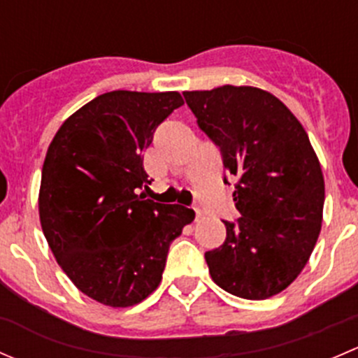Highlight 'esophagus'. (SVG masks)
<instances>
[{"mask_svg": "<svg viewBox=\"0 0 358 358\" xmlns=\"http://www.w3.org/2000/svg\"><path fill=\"white\" fill-rule=\"evenodd\" d=\"M201 218H202V211L201 209H196V222H199Z\"/></svg>", "mask_w": 358, "mask_h": 358, "instance_id": "34e87169", "label": "esophagus"}]
</instances>
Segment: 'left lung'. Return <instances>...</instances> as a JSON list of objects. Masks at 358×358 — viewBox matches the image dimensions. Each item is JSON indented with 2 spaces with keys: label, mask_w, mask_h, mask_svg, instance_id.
Segmentation results:
<instances>
[{
  "label": "left lung",
  "mask_w": 358,
  "mask_h": 358,
  "mask_svg": "<svg viewBox=\"0 0 358 358\" xmlns=\"http://www.w3.org/2000/svg\"><path fill=\"white\" fill-rule=\"evenodd\" d=\"M183 96L237 178L241 218L225 222V243L204 255L211 279L239 298H272L294 282L319 239V157L301 122L265 90L225 85Z\"/></svg>",
  "instance_id": "8db88e82"
}]
</instances>
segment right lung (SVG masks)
<instances>
[{"label":"right lung","mask_w":358,"mask_h":358,"mask_svg":"<svg viewBox=\"0 0 358 358\" xmlns=\"http://www.w3.org/2000/svg\"><path fill=\"white\" fill-rule=\"evenodd\" d=\"M182 106L178 92L103 93L69 115L46 150L43 234L72 284L106 306L128 308L152 294L169 246L196 218L138 194L150 185L143 150Z\"/></svg>","instance_id":"1"}]
</instances>
